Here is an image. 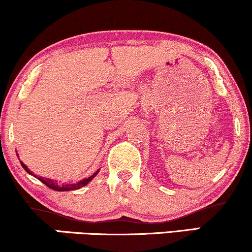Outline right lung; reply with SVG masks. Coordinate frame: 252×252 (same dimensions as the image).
<instances>
[{
	"label": "right lung",
	"mask_w": 252,
	"mask_h": 252,
	"mask_svg": "<svg viewBox=\"0 0 252 252\" xmlns=\"http://www.w3.org/2000/svg\"><path fill=\"white\" fill-rule=\"evenodd\" d=\"M20 162H21V165H22V168L24 169V170H26V171L28 172V174H30V175H34L32 171L29 170L28 166L24 164L22 160H20ZM98 171H99V169L95 172V174L90 176V177L83 178V180H81V181H78V182H75V183H63V184L57 183V181L49 180V178L41 177V176H39V177H37V176H35V175H34V176H35V177H37L38 180L41 181L43 184H45V186H47L48 188H50V189L56 190V191H69V190H76V189H80V188H82V187L87 186V184L89 183V182L92 181L93 178L95 177V176H96L97 174H98Z\"/></svg>",
	"instance_id": "right-lung-1"
}]
</instances>
